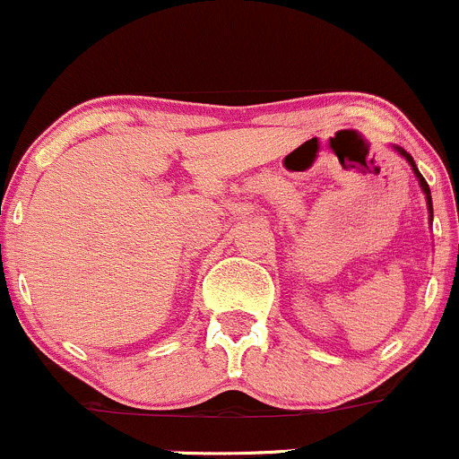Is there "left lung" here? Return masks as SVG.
Instances as JSON below:
<instances>
[{
	"label": "left lung",
	"instance_id": "8db88e82",
	"mask_svg": "<svg viewBox=\"0 0 459 459\" xmlns=\"http://www.w3.org/2000/svg\"><path fill=\"white\" fill-rule=\"evenodd\" d=\"M393 149H394V152L399 153V156H403V158H406V162H408V165H411L412 174H415V178L420 180V187H421V192H424V196H426V205H429V214H430V221H433V201H430V187H429V183H426V180H424V176L420 174V169H417L415 160H412V156H411V153L406 152V149L397 147V144H393ZM457 252H459V245H457Z\"/></svg>",
	"mask_w": 459,
	"mask_h": 459
}]
</instances>
